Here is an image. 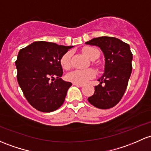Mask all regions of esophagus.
Masks as SVG:
<instances>
[{"label":"esophagus","instance_id":"obj_1","mask_svg":"<svg viewBox=\"0 0 151 151\" xmlns=\"http://www.w3.org/2000/svg\"><path fill=\"white\" fill-rule=\"evenodd\" d=\"M73 85H76V86H78V87H83L84 86L83 84H79V83H76V82H73Z\"/></svg>","mask_w":151,"mask_h":151}]
</instances>
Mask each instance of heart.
<instances>
[{"label": "heart", "mask_w": 151, "mask_h": 151, "mask_svg": "<svg viewBox=\"0 0 151 151\" xmlns=\"http://www.w3.org/2000/svg\"><path fill=\"white\" fill-rule=\"evenodd\" d=\"M84 54L91 61H95L99 57L100 52L98 49L93 47H85L82 49ZM71 57L70 51L66 52L63 55L61 58V65L63 69H69L71 67ZM96 76V72L91 69H84V70H74L67 74V79L69 81L79 84H84L91 80Z\"/></svg>", "instance_id": "obj_1"}]
</instances>
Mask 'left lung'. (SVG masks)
Here are the masks:
<instances>
[{"label":"left lung","mask_w":151,"mask_h":151,"mask_svg":"<svg viewBox=\"0 0 151 151\" xmlns=\"http://www.w3.org/2000/svg\"><path fill=\"white\" fill-rule=\"evenodd\" d=\"M85 44L98 46L105 58L104 72L98 80L100 84L88 100L98 109H110L119 102L127 87L132 69L129 45L118 38L106 36L93 38Z\"/></svg>","instance_id":"obj_1"}]
</instances>
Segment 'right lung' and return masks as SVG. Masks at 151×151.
Masks as SVG:
<instances>
[{
	"label": "right lung",
	"mask_w": 151,
	"mask_h": 151,
	"mask_svg": "<svg viewBox=\"0 0 151 151\" xmlns=\"http://www.w3.org/2000/svg\"><path fill=\"white\" fill-rule=\"evenodd\" d=\"M73 47L38 41L19 52L17 81L29 104L40 111L52 112L64 102L72 84L61 80V58ZM50 78L56 80L50 83Z\"/></svg>",
	"instance_id": "obj_1"
}]
</instances>
